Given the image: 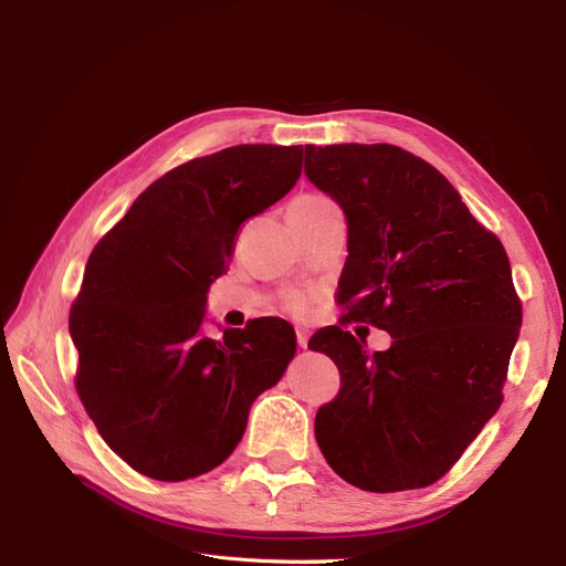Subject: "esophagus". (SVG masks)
Returning <instances> with one entry per match:
<instances>
[{"instance_id": "34e87169", "label": "esophagus", "mask_w": 566, "mask_h": 566, "mask_svg": "<svg viewBox=\"0 0 566 566\" xmlns=\"http://www.w3.org/2000/svg\"><path fill=\"white\" fill-rule=\"evenodd\" d=\"M297 345H300V349H306V345H310V333L306 331H297Z\"/></svg>"}]
</instances>
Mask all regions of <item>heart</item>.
<instances>
[{
	"label": "heart",
	"mask_w": 566,
	"mask_h": 566,
	"mask_svg": "<svg viewBox=\"0 0 566 566\" xmlns=\"http://www.w3.org/2000/svg\"><path fill=\"white\" fill-rule=\"evenodd\" d=\"M290 306H293V310L300 314V312H304V300H302V297H295L293 302H290Z\"/></svg>",
	"instance_id": "obj_1"
}]
</instances>
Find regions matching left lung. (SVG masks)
Listing matches in <instances>:
<instances>
[{
    "instance_id": "obj_1",
    "label": "left lung",
    "mask_w": 566,
    "mask_h": 566,
    "mask_svg": "<svg viewBox=\"0 0 566 566\" xmlns=\"http://www.w3.org/2000/svg\"><path fill=\"white\" fill-rule=\"evenodd\" d=\"M304 175L347 219L342 323L391 335L375 354L339 325L310 339L342 375L316 413L318 449L364 491L430 486L503 401L522 328L505 248L447 177L399 146L306 144Z\"/></svg>"
}]
</instances>
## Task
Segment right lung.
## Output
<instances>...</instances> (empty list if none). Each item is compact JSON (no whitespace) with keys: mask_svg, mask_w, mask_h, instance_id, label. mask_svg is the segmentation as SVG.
<instances>
[{"mask_svg":"<svg viewBox=\"0 0 566 566\" xmlns=\"http://www.w3.org/2000/svg\"><path fill=\"white\" fill-rule=\"evenodd\" d=\"M302 175V146L241 144L179 165L132 202L90 254L67 318L77 394L129 468L184 482L221 465L250 406L297 352L293 325L256 318L202 333L238 227Z\"/></svg>","mask_w":566,"mask_h":566,"instance_id":"add662e5","label":"right lung"}]
</instances>
